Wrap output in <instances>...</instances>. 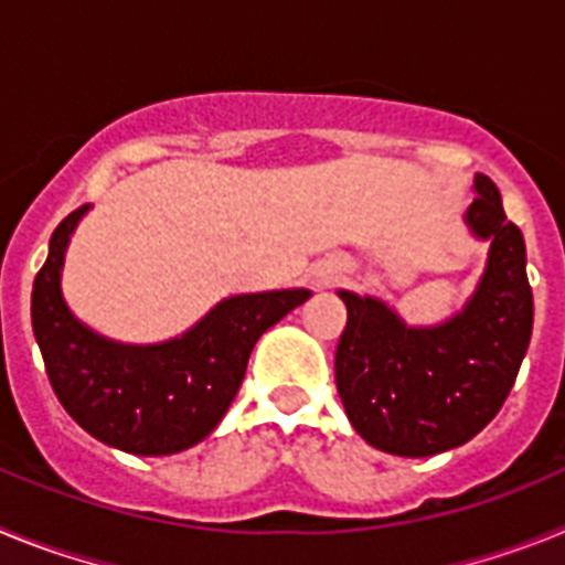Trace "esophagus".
<instances>
[{"label":"esophagus","mask_w":565,"mask_h":565,"mask_svg":"<svg viewBox=\"0 0 565 565\" xmlns=\"http://www.w3.org/2000/svg\"><path fill=\"white\" fill-rule=\"evenodd\" d=\"M342 277H344V266L339 263V259H328V263H322V266L317 268L319 286H333V282H339Z\"/></svg>","instance_id":"obj_1"}]
</instances>
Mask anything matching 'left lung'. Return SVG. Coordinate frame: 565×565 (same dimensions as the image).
<instances>
[{
  "label": "left lung",
  "instance_id": "1",
  "mask_svg": "<svg viewBox=\"0 0 565 565\" xmlns=\"http://www.w3.org/2000/svg\"><path fill=\"white\" fill-rule=\"evenodd\" d=\"M463 212L487 239L472 297L438 326H407L384 299L339 291L348 326L337 348V391L353 430L382 452L427 458L461 447L487 427L515 384L532 337L526 243L507 221L501 192L476 174Z\"/></svg>",
  "mask_w": 565,
  "mask_h": 565
}]
</instances>
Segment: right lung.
<instances>
[{
  "label": "right lung",
  "mask_w": 565,
  "mask_h": 565,
  "mask_svg": "<svg viewBox=\"0 0 565 565\" xmlns=\"http://www.w3.org/2000/svg\"><path fill=\"white\" fill-rule=\"evenodd\" d=\"M89 206L67 214L33 279L30 319L47 379L78 427L132 456H172L201 444L226 416L254 344L302 306L308 288L221 299L181 337L129 344L102 337L70 311L62 271Z\"/></svg>",
  "instance_id": "obj_1"
}]
</instances>
